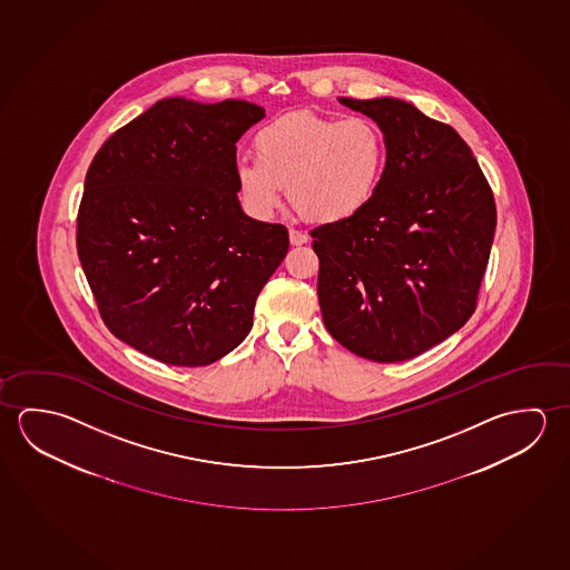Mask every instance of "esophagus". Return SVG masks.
I'll return each mask as SVG.
<instances>
[{
    "mask_svg": "<svg viewBox=\"0 0 570 570\" xmlns=\"http://www.w3.org/2000/svg\"><path fill=\"white\" fill-rule=\"evenodd\" d=\"M289 243H292V246H302V244L308 243V234L296 230V228H289Z\"/></svg>",
    "mask_w": 570,
    "mask_h": 570,
    "instance_id": "34e87169",
    "label": "esophagus"
}]
</instances>
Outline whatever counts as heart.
<instances>
[{"label": "heart", "mask_w": 570, "mask_h": 570, "mask_svg": "<svg viewBox=\"0 0 570 570\" xmlns=\"http://www.w3.org/2000/svg\"><path fill=\"white\" fill-rule=\"evenodd\" d=\"M254 155L236 165L246 208L271 216L289 205L314 225H336L365 210L382 187L387 137L370 117L314 111L281 115L254 135Z\"/></svg>", "instance_id": "1"}]
</instances>
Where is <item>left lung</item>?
<instances>
[{
	"instance_id": "8db88e82",
	"label": "left lung",
	"mask_w": 570,
	"mask_h": 570,
	"mask_svg": "<svg viewBox=\"0 0 570 570\" xmlns=\"http://www.w3.org/2000/svg\"><path fill=\"white\" fill-rule=\"evenodd\" d=\"M387 137V168L360 215L314 228L317 299L350 352L392 364L473 316L497 226L493 190L465 140L400 99H340Z\"/></svg>"
}]
</instances>
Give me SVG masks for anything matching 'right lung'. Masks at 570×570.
Listing matches in <instances>:
<instances>
[{"mask_svg": "<svg viewBox=\"0 0 570 570\" xmlns=\"http://www.w3.org/2000/svg\"><path fill=\"white\" fill-rule=\"evenodd\" d=\"M258 105L170 97L112 132L85 177L77 254L112 336L163 364L220 360L253 330L288 230L244 215L236 142Z\"/></svg>", "mask_w": 570, "mask_h": 570, "instance_id": "add662e5", "label": "right lung"}]
</instances>
